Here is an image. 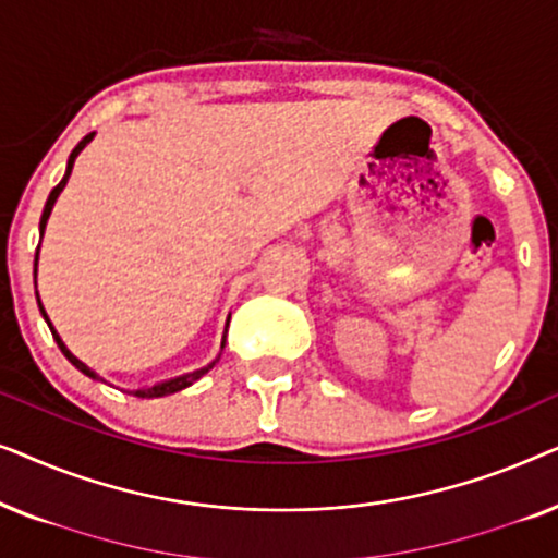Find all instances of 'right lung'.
<instances>
[{
  "label": "right lung",
  "instance_id": "obj_1",
  "mask_svg": "<svg viewBox=\"0 0 558 558\" xmlns=\"http://www.w3.org/2000/svg\"><path fill=\"white\" fill-rule=\"evenodd\" d=\"M94 140V132H90L88 136H83V140L78 142V147H75L73 151H71V157H68V167H65V174H63V180L58 182L56 187H52V193H50V197H48V203H45V210H43V218H40V239L45 235V226H48V218H50V213H52V205H56V201H58V195L63 193V187L68 185V178H71V172H73V162H75V157L81 155L83 149H86V144ZM37 256H40V246H37V254H35V279H37ZM37 307H40V315L45 317V323H48V327H50V332H52V338H56V342H58V348H60V353H63L68 361H71L75 368H78L83 376H88V378H94V380H104L101 376H98V373L94 371V368H88L86 363L83 361H78V357H75L71 350L65 348V342L60 340V335L56 332V327H52V323H50V317H48V312H45V307H43V302H40V294H37ZM228 323H231V315H228ZM228 323H226V330H223V342H220V348L226 345V332H228ZM220 361V353H218V357L216 361H210L208 365H203V368H197V371H193V373H185V376H174V378H170V380H159V384H155V386H149V388H136V391H132L134 396H140V399H159V396H170V393H178V391H182V388H187V386H193L195 380H201L205 373H208L213 365H216Z\"/></svg>",
  "mask_w": 558,
  "mask_h": 558
}]
</instances>
